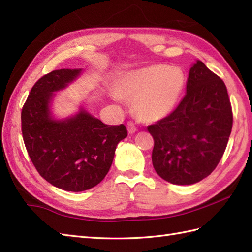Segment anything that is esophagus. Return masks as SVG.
<instances>
[{
    "instance_id": "esophagus-1",
    "label": "esophagus",
    "mask_w": 252,
    "mask_h": 252,
    "mask_svg": "<svg viewBox=\"0 0 252 252\" xmlns=\"http://www.w3.org/2000/svg\"><path fill=\"white\" fill-rule=\"evenodd\" d=\"M136 126L134 123H133L132 121H129L127 122V131H129V133H131V134H133V133L136 132Z\"/></svg>"
}]
</instances>
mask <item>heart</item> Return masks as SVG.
<instances>
[{
    "label": "heart",
    "instance_id": "obj_1",
    "mask_svg": "<svg viewBox=\"0 0 252 252\" xmlns=\"http://www.w3.org/2000/svg\"><path fill=\"white\" fill-rule=\"evenodd\" d=\"M185 84V74L180 68L160 63L127 74L121 84V94L132 100L133 112L138 119L153 122L174 110Z\"/></svg>",
    "mask_w": 252,
    "mask_h": 252
}]
</instances>
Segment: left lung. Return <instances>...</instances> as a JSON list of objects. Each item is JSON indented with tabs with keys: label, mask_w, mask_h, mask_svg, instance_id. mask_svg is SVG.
Segmentation results:
<instances>
[{
	"label": "left lung",
	"mask_w": 252,
	"mask_h": 252,
	"mask_svg": "<svg viewBox=\"0 0 252 252\" xmlns=\"http://www.w3.org/2000/svg\"><path fill=\"white\" fill-rule=\"evenodd\" d=\"M233 126L231 100L223 80L197 61L186 94L163 119L148 126L154 138L153 165L160 178L178 185L195 184L220 162Z\"/></svg>",
	"instance_id": "8db88e82"
}]
</instances>
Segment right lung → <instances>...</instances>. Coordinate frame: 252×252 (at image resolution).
<instances>
[{"label":"right lung","mask_w":252,"mask_h":252,"mask_svg":"<svg viewBox=\"0 0 252 252\" xmlns=\"http://www.w3.org/2000/svg\"><path fill=\"white\" fill-rule=\"evenodd\" d=\"M81 69H58L41 77L21 109V132L27 152L40 175L58 189H92L108 173L116 147L127 131L108 126L83 109L70 119L50 116L53 92L76 79Z\"/></svg>","instance_id":"right-lung-1"}]
</instances>
